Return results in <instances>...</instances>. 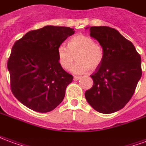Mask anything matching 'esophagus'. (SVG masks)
<instances>
[{
    "instance_id": "obj_1",
    "label": "esophagus",
    "mask_w": 146,
    "mask_h": 146,
    "mask_svg": "<svg viewBox=\"0 0 146 146\" xmlns=\"http://www.w3.org/2000/svg\"><path fill=\"white\" fill-rule=\"evenodd\" d=\"M80 79V76H73V80H78Z\"/></svg>"
}]
</instances>
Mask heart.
I'll list each match as a JSON object with an SVG mask.
<instances>
[{"instance_id":"b5f03b06","label":"heart","mask_w":146,"mask_h":146,"mask_svg":"<svg viewBox=\"0 0 146 146\" xmlns=\"http://www.w3.org/2000/svg\"><path fill=\"white\" fill-rule=\"evenodd\" d=\"M76 54V63L72 68L75 74H82L101 66L104 51L93 37L85 34H76L67 43V48L59 46L57 49L58 63L64 70H69L73 66Z\"/></svg>"}]
</instances>
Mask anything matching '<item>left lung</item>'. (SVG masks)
Here are the masks:
<instances>
[{
    "label": "left lung",
    "instance_id": "8db88e82",
    "mask_svg": "<svg viewBox=\"0 0 146 146\" xmlns=\"http://www.w3.org/2000/svg\"><path fill=\"white\" fill-rule=\"evenodd\" d=\"M90 36L100 44L104 58L91 75L93 86L86 91V100L99 113H115L135 93L142 73L141 56L131 42L113 28L90 27Z\"/></svg>",
    "mask_w": 146,
    "mask_h": 146
}]
</instances>
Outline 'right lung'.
Masks as SVG:
<instances>
[{"instance_id":"add662e5","label":"right lung","mask_w":146,"mask_h":146,"mask_svg":"<svg viewBox=\"0 0 146 146\" xmlns=\"http://www.w3.org/2000/svg\"><path fill=\"white\" fill-rule=\"evenodd\" d=\"M75 33L70 27L46 26L15 42L8 61L11 89L22 104L48 113L63 100L73 76L58 63L57 49Z\"/></svg>"}]
</instances>
